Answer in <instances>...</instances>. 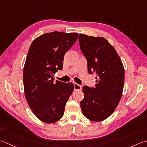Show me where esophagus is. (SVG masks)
<instances>
[{
  "label": "esophagus",
  "mask_w": 147,
  "mask_h": 147,
  "mask_svg": "<svg viewBox=\"0 0 147 147\" xmlns=\"http://www.w3.org/2000/svg\"><path fill=\"white\" fill-rule=\"evenodd\" d=\"M74 90H81L82 89V86L79 85V84H77L76 83H74Z\"/></svg>",
  "instance_id": "esophagus-1"
}]
</instances>
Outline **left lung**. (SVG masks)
Wrapping results in <instances>:
<instances>
[{
  "mask_svg": "<svg viewBox=\"0 0 147 147\" xmlns=\"http://www.w3.org/2000/svg\"><path fill=\"white\" fill-rule=\"evenodd\" d=\"M79 42L88 62V72L94 74L97 79L94 87L82 88V112L91 121H103L121 100L124 82L123 65L114 47L105 38L80 34Z\"/></svg>",
  "mask_w": 147,
  "mask_h": 147,
  "instance_id": "left-lung-1",
  "label": "left lung"
}]
</instances>
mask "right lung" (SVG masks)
<instances>
[{
    "instance_id": "obj_1",
    "label": "right lung",
    "mask_w": 147,
    "mask_h": 147,
    "mask_svg": "<svg viewBox=\"0 0 147 147\" xmlns=\"http://www.w3.org/2000/svg\"><path fill=\"white\" fill-rule=\"evenodd\" d=\"M77 33L53 32L33 41L23 69L26 100L33 113L45 123H54L64 114L65 105L74 89L73 83L56 80L65 53L76 42Z\"/></svg>"
}]
</instances>
